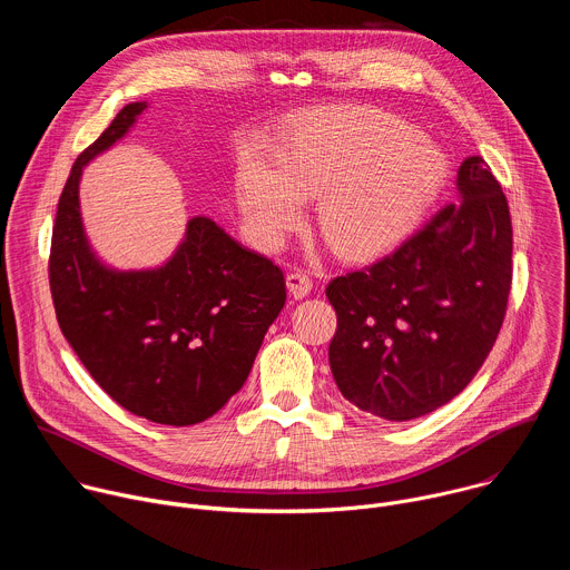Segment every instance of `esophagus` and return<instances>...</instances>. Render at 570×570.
I'll return each instance as SVG.
<instances>
[{
    "mask_svg": "<svg viewBox=\"0 0 570 570\" xmlns=\"http://www.w3.org/2000/svg\"><path fill=\"white\" fill-rule=\"evenodd\" d=\"M286 284H288V291H291V295L295 299L306 297L311 293V288H313V282H311L306 271H291L288 277H286Z\"/></svg>",
    "mask_w": 570,
    "mask_h": 570,
    "instance_id": "1",
    "label": "esophagus"
}]
</instances>
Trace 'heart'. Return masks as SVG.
<instances>
[{"instance_id": "obj_1", "label": "heart", "mask_w": 570, "mask_h": 570, "mask_svg": "<svg viewBox=\"0 0 570 570\" xmlns=\"http://www.w3.org/2000/svg\"><path fill=\"white\" fill-rule=\"evenodd\" d=\"M449 176L444 150L396 115L354 106L317 115L271 159L238 169V205L257 236L279 243L317 196V225L347 257L381 253L422 220Z\"/></svg>"}]
</instances>
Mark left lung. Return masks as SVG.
<instances>
[{"mask_svg": "<svg viewBox=\"0 0 570 570\" xmlns=\"http://www.w3.org/2000/svg\"><path fill=\"white\" fill-rule=\"evenodd\" d=\"M458 200L381 262L336 277L334 381L361 411L409 422L460 394L492 352L512 284V220L478 155L455 178Z\"/></svg>", "mask_w": 570, "mask_h": 570, "instance_id": "obj_1", "label": "left lung"}]
</instances>
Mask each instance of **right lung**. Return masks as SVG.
Segmentation results:
<instances>
[{
  "label": "right lung",
  "mask_w": 570,
  "mask_h": 570,
  "mask_svg": "<svg viewBox=\"0 0 570 570\" xmlns=\"http://www.w3.org/2000/svg\"><path fill=\"white\" fill-rule=\"evenodd\" d=\"M148 110L128 104L73 161L58 200L49 284L62 336L92 379L137 417L191 426L246 383L286 282L268 257L243 248L216 220L194 216L174 255L155 268L106 264L80 214V178Z\"/></svg>",
  "instance_id": "1"
}]
</instances>
